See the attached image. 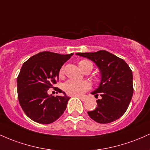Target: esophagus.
Returning a JSON list of instances; mask_svg holds the SVG:
<instances>
[{"instance_id":"esophagus-1","label":"esophagus","mask_w":150,"mask_h":150,"mask_svg":"<svg viewBox=\"0 0 150 150\" xmlns=\"http://www.w3.org/2000/svg\"><path fill=\"white\" fill-rule=\"evenodd\" d=\"M78 98H80V100H82V101H85V100H86V98H85V96H81V95H78Z\"/></svg>"}]
</instances>
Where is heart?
<instances>
[{"label": "heart", "instance_id": "heart-1", "mask_svg": "<svg viewBox=\"0 0 150 150\" xmlns=\"http://www.w3.org/2000/svg\"><path fill=\"white\" fill-rule=\"evenodd\" d=\"M79 67L82 70L88 68L89 67H92L93 68V64L90 61L87 60H81L78 62ZM65 69L64 67H62L59 71L60 77L63 76ZM90 83L87 81H79L75 80H70L64 84V90L66 92L67 95H81L84 92L88 90L90 88Z\"/></svg>", "mask_w": 150, "mask_h": 150}]
</instances>
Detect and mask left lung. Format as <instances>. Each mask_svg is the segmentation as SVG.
Listing matches in <instances>:
<instances>
[{
  "label": "left lung",
  "mask_w": 150,
  "mask_h": 150,
  "mask_svg": "<svg viewBox=\"0 0 150 150\" xmlns=\"http://www.w3.org/2000/svg\"><path fill=\"white\" fill-rule=\"evenodd\" d=\"M79 56L90 59L99 67L101 82L92 94L102 98L97 100V108L88 112L90 118L100 124L114 122L127 110L133 95L132 72L122 58L106 50L78 52Z\"/></svg>",
  "instance_id": "obj_1"
}]
</instances>
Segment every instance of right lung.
Listing matches in <instances>:
<instances>
[{"label": "right lung", "instance_id": "add662e5", "mask_svg": "<svg viewBox=\"0 0 150 150\" xmlns=\"http://www.w3.org/2000/svg\"><path fill=\"white\" fill-rule=\"evenodd\" d=\"M72 55L44 51L24 62L17 78L18 98L30 119L40 124H50L63 114L70 98L60 89L57 91L64 96L49 95L47 91L54 88L60 69Z\"/></svg>", "mask_w": 150, "mask_h": 150}]
</instances>
